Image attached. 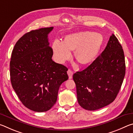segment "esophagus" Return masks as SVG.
I'll use <instances>...</instances> for the list:
<instances>
[{
    "label": "esophagus",
    "mask_w": 133,
    "mask_h": 133,
    "mask_svg": "<svg viewBox=\"0 0 133 133\" xmlns=\"http://www.w3.org/2000/svg\"><path fill=\"white\" fill-rule=\"evenodd\" d=\"M67 74H68L69 78L70 79V78H72V76H73V72L70 69L68 70V71H67Z\"/></svg>",
    "instance_id": "34e87169"
}]
</instances>
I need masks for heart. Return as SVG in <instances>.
<instances>
[{"label": "heart", "instance_id": "1", "mask_svg": "<svg viewBox=\"0 0 133 133\" xmlns=\"http://www.w3.org/2000/svg\"><path fill=\"white\" fill-rule=\"evenodd\" d=\"M103 43L102 35L90 31L76 33L67 35L64 40L56 39L53 50L56 60L63 63L70 57L71 50H75V56L82 64L93 61Z\"/></svg>", "mask_w": 133, "mask_h": 133}]
</instances>
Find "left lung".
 Returning a JSON list of instances; mask_svg holds the SVG:
<instances>
[{
    "mask_svg": "<svg viewBox=\"0 0 133 133\" xmlns=\"http://www.w3.org/2000/svg\"><path fill=\"white\" fill-rule=\"evenodd\" d=\"M125 73L122 46L112 34L100 55L86 69L73 76L78 104L90 111L110 104L120 91Z\"/></svg>",
    "mask_w": 133,
    "mask_h": 133,
    "instance_id": "1",
    "label": "left lung"
}]
</instances>
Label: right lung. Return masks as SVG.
I'll use <instances>...</instances> for the list:
<instances>
[{
	"instance_id": "obj_1",
	"label": "right lung",
	"mask_w": 133,
	"mask_h": 133,
	"mask_svg": "<svg viewBox=\"0 0 133 133\" xmlns=\"http://www.w3.org/2000/svg\"><path fill=\"white\" fill-rule=\"evenodd\" d=\"M53 29L24 34L15 44L11 56L13 89L24 106L36 112L48 111L55 104L60 85L69 78L68 69L51 59L48 35Z\"/></svg>"
}]
</instances>
